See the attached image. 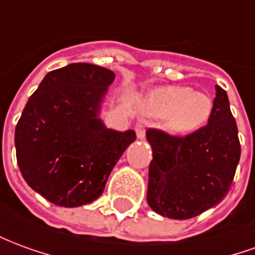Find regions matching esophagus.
<instances>
[{
  "label": "esophagus",
  "instance_id": "obj_1",
  "mask_svg": "<svg viewBox=\"0 0 255 255\" xmlns=\"http://www.w3.org/2000/svg\"><path fill=\"white\" fill-rule=\"evenodd\" d=\"M135 129H136V136H138L139 139H143L144 135H146V131H144L143 126H142V124H138Z\"/></svg>",
  "mask_w": 255,
  "mask_h": 255
}]
</instances>
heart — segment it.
I'll return each instance as SVG.
<instances>
[{"mask_svg": "<svg viewBox=\"0 0 255 255\" xmlns=\"http://www.w3.org/2000/svg\"><path fill=\"white\" fill-rule=\"evenodd\" d=\"M143 111L151 117H166V128L175 135L201 129L213 113V101L205 93L184 86L155 89L143 101Z\"/></svg>", "mask_w": 255, "mask_h": 255, "instance_id": "1", "label": "heart"}]
</instances>
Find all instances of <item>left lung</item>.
Instances as JSON below:
<instances>
[{"label": "left lung", "mask_w": 255, "mask_h": 255, "mask_svg": "<svg viewBox=\"0 0 255 255\" xmlns=\"http://www.w3.org/2000/svg\"><path fill=\"white\" fill-rule=\"evenodd\" d=\"M146 138L153 150L147 203L155 213L192 219L227 195L241 160V143L228 95L220 86L208 126L184 138L150 128Z\"/></svg>", "instance_id": "8db88e82"}]
</instances>
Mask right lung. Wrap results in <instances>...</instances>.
<instances>
[{"label":"right lung","instance_id":"obj_1","mask_svg":"<svg viewBox=\"0 0 255 255\" xmlns=\"http://www.w3.org/2000/svg\"><path fill=\"white\" fill-rule=\"evenodd\" d=\"M115 73L94 64L49 72L28 98L14 131L27 184L54 205L78 208L104 192L135 131L106 128L100 112Z\"/></svg>","mask_w":255,"mask_h":255}]
</instances>
